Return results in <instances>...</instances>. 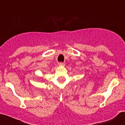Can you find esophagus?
<instances>
[{
  "label": "esophagus",
  "mask_w": 125,
  "mask_h": 125,
  "mask_svg": "<svg viewBox=\"0 0 125 125\" xmlns=\"http://www.w3.org/2000/svg\"><path fill=\"white\" fill-rule=\"evenodd\" d=\"M58 64H59V66H63V65H64V64H63V63H62V62H59Z\"/></svg>",
  "instance_id": "esophagus-1"
}]
</instances>
